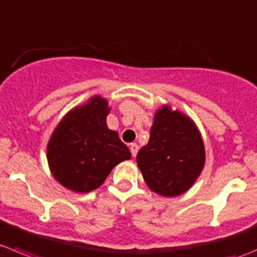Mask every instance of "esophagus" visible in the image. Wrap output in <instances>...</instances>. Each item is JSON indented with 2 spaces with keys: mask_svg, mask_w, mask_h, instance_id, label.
<instances>
[{
  "mask_svg": "<svg viewBox=\"0 0 257 257\" xmlns=\"http://www.w3.org/2000/svg\"><path fill=\"white\" fill-rule=\"evenodd\" d=\"M130 151H131L132 156L135 157L137 155V151H139V146L136 144H131L130 145Z\"/></svg>",
  "mask_w": 257,
  "mask_h": 257,
  "instance_id": "34e87169",
  "label": "esophagus"
}]
</instances>
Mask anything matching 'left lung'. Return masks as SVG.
<instances>
[{
    "label": "left lung",
    "instance_id": "obj_1",
    "mask_svg": "<svg viewBox=\"0 0 257 257\" xmlns=\"http://www.w3.org/2000/svg\"><path fill=\"white\" fill-rule=\"evenodd\" d=\"M147 186L162 196H179L201 174L205 147L195 123L164 106L156 112L149 144L136 157Z\"/></svg>",
    "mask_w": 257,
    "mask_h": 257
}]
</instances>
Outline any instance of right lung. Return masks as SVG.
Here are the masks:
<instances>
[{"mask_svg":"<svg viewBox=\"0 0 257 257\" xmlns=\"http://www.w3.org/2000/svg\"><path fill=\"white\" fill-rule=\"evenodd\" d=\"M107 101L95 96L73 108L53 131L47 146L48 165L62 186L76 192L97 189L111 170L131 159L117 132L108 130Z\"/></svg>","mask_w":257,"mask_h":257,"instance_id":"add662e5","label":"right lung"}]
</instances>
